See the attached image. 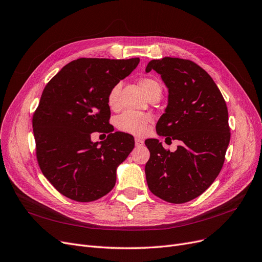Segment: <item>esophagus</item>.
Returning <instances> with one entry per match:
<instances>
[{
    "label": "esophagus",
    "mask_w": 262,
    "mask_h": 262,
    "mask_svg": "<svg viewBox=\"0 0 262 262\" xmlns=\"http://www.w3.org/2000/svg\"><path fill=\"white\" fill-rule=\"evenodd\" d=\"M144 145V141L139 139V138H135V146H138V147H140V146H143Z\"/></svg>",
    "instance_id": "esophagus-1"
}]
</instances>
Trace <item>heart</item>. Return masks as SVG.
Returning <instances> with one entry per match:
<instances>
[{"mask_svg": "<svg viewBox=\"0 0 262 262\" xmlns=\"http://www.w3.org/2000/svg\"><path fill=\"white\" fill-rule=\"evenodd\" d=\"M139 85L148 98H150L154 95H157V93H159V95L161 93V85L156 78L143 76L139 79ZM120 83H116V85H114L110 89L106 96L107 106L113 111L118 110L120 106ZM150 122H152V117L150 115L135 112H124L120 116H118L116 121H115L118 130L124 133L138 135V137H143V135L148 132Z\"/></svg>", "mask_w": 262, "mask_h": 262, "instance_id": "b5f03b06", "label": "heart"}]
</instances>
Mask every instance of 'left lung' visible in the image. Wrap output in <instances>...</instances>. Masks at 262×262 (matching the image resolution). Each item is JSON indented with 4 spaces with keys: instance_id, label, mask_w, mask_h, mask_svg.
<instances>
[{
    "instance_id": "8db88e82",
    "label": "left lung",
    "mask_w": 262,
    "mask_h": 262,
    "mask_svg": "<svg viewBox=\"0 0 262 262\" xmlns=\"http://www.w3.org/2000/svg\"><path fill=\"white\" fill-rule=\"evenodd\" d=\"M169 88V104L156 130L182 145L171 152L158 140H146L150 158L145 165L149 190L170 203H185L202 194L221 172L230 142L228 108L213 78L191 60H151Z\"/></svg>"
}]
</instances>
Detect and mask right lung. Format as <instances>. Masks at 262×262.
<instances>
[{"instance_id": "1", "label": "right lung", "mask_w": 262, "mask_h": 262, "mask_svg": "<svg viewBox=\"0 0 262 262\" xmlns=\"http://www.w3.org/2000/svg\"><path fill=\"white\" fill-rule=\"evenodd\" d=\"M139 62V58H80L62 68L45 86L32 118L36 159L61 194L90 202L114 188L117 166L132 151L134 139L111 132L98 145L91 142V134L111 132L107 93Z\"/></svg>"}]
</instances>
